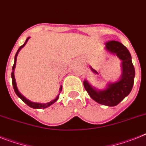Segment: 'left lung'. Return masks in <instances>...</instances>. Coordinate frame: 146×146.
<instances>
[{
  "label": "left lung",
  "instance_id": "left-lung-1",
  "mask_svg": "<svg viewBox=\"0 0 146 146\" xmlns=\"http://www.w3.org/2000/svg\"><path fill=\"white\" fill-rule=\"evenodd\" d=\"M105 49L111 54L117 56L122 61V74L113 82H108L104 89H97L85 79L83 82L85 90L95 102L106 106H116L131 93L133 88L135 70L129 51L120 42L108 41Z\"/></svg>",
  "mask_w": 146,
  "mask_h": 146
}]
</instances>
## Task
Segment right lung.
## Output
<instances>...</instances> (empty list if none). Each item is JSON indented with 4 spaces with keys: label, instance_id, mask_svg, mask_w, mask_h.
I'll return each mask as SVG.
<instances>
[{
    "label": "right lung",
    "instance_id": "add662e5",
    "mask_svg": "<svg viewBox=\"0 0 146 146\" xmlns=\"http://www.w3.org/2000/svg\"><path fill=\"white\" fill-rule=\"evenodd\" d=\"M29 38H30V37H28L27 38V40H26L25 43H24V44L19 47V49H18V51H17L16 54H15V62H14V64H13V72H12V81H13V88H14V90H15V94H17V96L20 98L21 100L24 102V103L27 104V105L28 106H29L30 108H34V109L46 108L50 107V105H52L53 103H55V102H56L58 100V97H59L60 93H61V91H62V85L60 87V88H59V94H58V96H56L54 100H52V101L49 102H46V103H38V102H34L29 101V100H27V98H25V96H23V95L21 94L20 92H19V90H18V87H17V84H16V82H15V75H14V70H15V65H16L17 56H18V52H19V51L21 50V48H23V47L25 46L26 44H27V42L28 40L29 39Z\"/></svg>",
    "mask_w": 146,
    "mask_h": 146
}]
</instances>
